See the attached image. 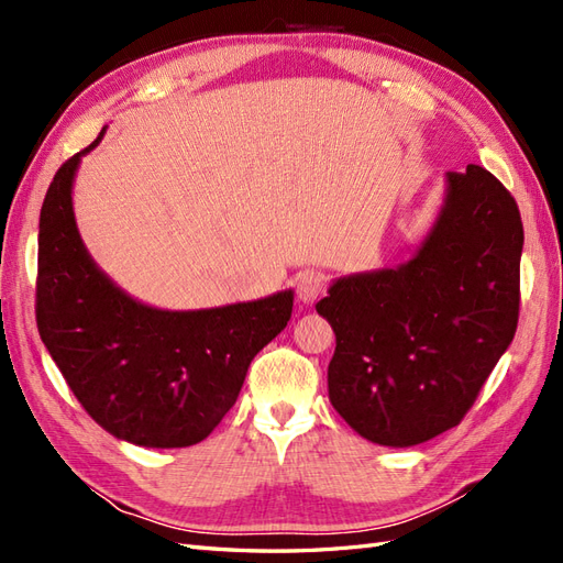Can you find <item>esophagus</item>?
<instances>
[{"instance_id": "obj_1", "label": "esophagus", "mask_w": 563, "mask_h": 563, "mask_svg": "<svg viewBox=\"0 0 563 563\" xmlns=\"http://www.w3.org/2000/svg\"><path fill=\"white\" fill-rule=\"evenodd\" d=\"M323 288H327V282L314 269L300 272L296 277V294L302 302H314L323 294Z\"/></svg>"}]
</instances>
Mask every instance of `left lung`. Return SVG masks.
I'll use <instances>...</instances> for the list:
<instances>
[{
    "label": "left lung",
    "instance_id": "obj_1",
    "mask_svg": "<svg viewBox=\"0 0 563 563\" xmlns=\"http://www.w3.org/2000/svg\"><path fill=\"white\" fill-rule=\"evenodd\" d=\"M521 249L515 197L470 164L411 258L329 286V399L356 434L406 449L463 420L515 338Z\"/></svg>",
    "mask_w": 563,
    "mask_h": 563
}]
</instances>
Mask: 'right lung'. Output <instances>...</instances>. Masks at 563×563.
Segmentation results:
<instances>
[{
	"mask_svg": "<svg viewBox=\"0 0 563 563\" xmlns=\"http://www.w3.org/2000/svg\"><path fill=\"white\" fill-rule=\"evenodd\" d=\"M51 180L40 213L37 329L87 413L112 437L147 449L207 439L234 406L249 364L277 338L294 291L209 310H159L124 294L84 246L73 183L84 155Z\"/></svg>",
	"mask_w": 563,
	"mask_h": 563,
	"instance_id": "obj_1",
	"label": "right lung"
}]
</instances>
